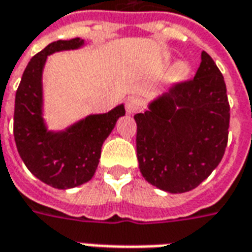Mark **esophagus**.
Segmentation results:
<instances>
[{
  "label": "esophagus",
  "instance_id": "obj_1",
  "mask_svg": "<svg viewBox=\"0 0 252 252\" xmlns=\"http://www.w3.org/2000/svg\"><path fill=\"white\" fill-rule=\"evenodd\" d=\"M142 99L139 98V97H129L126 102V113H128V115L137 113L139 110L142 109Z\"/></svg>",
  "mask_w": 252,
  "mask_h": 252
}]
</instances>
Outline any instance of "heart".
<instances>
[{
    "instance_id": "1",
    "label": "heart",
    "mask_w": 252,
    "mask_h": 252,
    "mask_svg": "<svg viewBox=\"0 0 252 252\" xmlns=\"http://www.w3.org/2000/svg\"><path fill=\"white\" fill-rule=\"evenodd\" d=\"M189 74V67L184 62L175 63L174 66L171 67L170 70V78L174 79V81H181V79H185Z\"/></svg>"
}]
</instances>
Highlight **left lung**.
I'll use <instances>...</instances> for the list:
<instances>
[{
    "label": "left lung",
    "mask_w": 252,
    "mask_h": 252,
    "mask_svg": "<svg viewBox=\"0 0 252 252\" xmlns=\"http://www.w3.org/2000/svg\"><path fill=\"white\" fill-rule=\"evenodd\" d=\"M135 115L136 153L144 180L169 193H185L221 162L228 142L229 102L224 77L202 51L194 78L174 83Z\"/></svg>",
    "instance_id": "left-lung-1"
}]
</instances>
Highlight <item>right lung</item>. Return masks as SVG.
<instances>
[{
    "mask_svg": "<svg viewBox=\"0 0 252 252\" xmlns=\"http://www.w3.org/2000/svg\"><path fill=\"white\" fill-rule=\"evenodd\" d=\"M83 44L79 37L58 40L36 54L24 70L14 101L13 135L20 157L36 178L57 189L75 188L92 180L101 147L126 115L119 105L104 115H90L64 132H48L41 117V72L47 57Z\"/></svg>",
    "mask_w": 252,
    "mask_h": 252,
    "instance_id": "1",
    "label": "right lung"
}]
</instances>
